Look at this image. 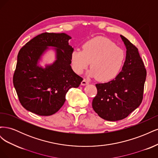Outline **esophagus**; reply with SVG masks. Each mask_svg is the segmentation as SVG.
<instances>
[{
    "label": "esophagus",
    "instance_id": "34e87169",
    "mask_svg": "<svg viewBox=\"0 0 158 158\" xmlns=\"http://www.w3.org/2000/svg\"><path fill=\"white\" fill-rule=\"evenodd\" d=\"M89 84V82H88V81L86 80H83L82 81V82H81V84H82V85H88Z\"/></svg>",
    "mask_w": 158,
    "mask_h": 158
}]
</instances>
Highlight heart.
Masks as SVG:
<instances>
[{
    "label": "heart",
    "mask_w": 158,
    "mask_h": 158,
    "mask_svg": "<svg viewBox=\"0 0 158 158\" xmlns=\"http://www.w3.org/2000/svg\"><path fill=\"white\" fill-rule=\"evenodd\" d=\"M125 60L124 50L104 37L89 40L82 45V50L75 49L70 54L72 68L76 74H82L91 63L92 68L88 75L104 82L117 77Z\"/></svg>",
    "instance_id": "heart-1"
}]
</instances>
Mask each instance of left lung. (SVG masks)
<instances>
[{
  "label": "left lung",
  "instance_id": "obj_1",
  "mask_svg": "<svg viewBox=\"0 0 158 158\" xmlns=\"http://www.w3.org/2000/svg\"><path fill=\"white\" fill-rule=\"evenodd\" d=\"M127 49L125 61L117 77L106 83L95 84L98 94L92 107L109 121L126 118L142 103L146 70L136 47L120 35Z\"/></svg>",
  "mask_w": 158,
  "mask_h": 158
}]
</instances>
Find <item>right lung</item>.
Masks as SVG:
<instances>
[{"mask_svg": "<svg viewBox=\"0 0 158 158\" xmlns=\"http://www.w3.org/2000/svg\"><path fill=\"white\" fill-rule=\"evenodd\" d=\"M71 37L64 33H44L33 38L20 50L13 77L14 86L22 106L41 116L56 113L71 88H78L83 78L71 68ZM52 49L56 60L44 68L40 63Z\"/></svg>", "mask_w": 158, "mask_h": 158, "instance_id": "right-lung-1", "label": "right lung"}]
</instances>
